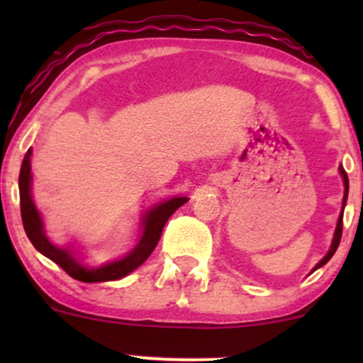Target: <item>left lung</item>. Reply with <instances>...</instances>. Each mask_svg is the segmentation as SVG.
<instances>
[{
    "label": "left lung",
    "mask_w": 363,
    "mask_h": 363,
    "mask_svg": "<svg viewBox=\"0 0 363 363\" xmlns=\"http://www.w3.org/2000/svg\"><path fill=\"white\" fill-rule=\"evenodd\" d=\"M340 172H341V177H343V182H345V196H343V206H345V203H347V198H348V176H347V172H345V169H343V167H340ZM341 234H343V211H341V215H340V218H338V225H336L335 239H333L331 249H329V252L326 254V256H324L323 259H320V261L318 262V266H315L314 269L320 268V266H324L329 259H331L333 254L336 252V249H338V245H340Z\"/></svg>",
    "instance_id": "1"
}]
</instances>
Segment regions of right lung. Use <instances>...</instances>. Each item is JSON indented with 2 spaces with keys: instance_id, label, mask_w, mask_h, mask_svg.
Here are the masks:
<instances>
[{
  "instance_id": "obj_1",
  "label": "right lung",
  "mask_w": 363,
  "mask_h": 363,
  "mask_svg": "<svg viewBox=\"0 0 363 363\" xmlns=\"http://www.w3.org/2000/svg\"><path fill=\"white\" fill-rule=\"evenodd\" d=\"M30 155L32 150H28L25 153V158L22 162V169H20L18 176V189H20V210H22V222L25 234H27L30 242L34 244V247L40 254H44L45 257L56 262L57 266H61L69 277L74 278L78 281L85 283H97V281H111V280H119V278L126 277L136 269L138 266L143 264L148 259L150 254L153 252V249L157 247L158 240H160L162 230H164V225L167 223L170 215L177 210L179 206H182L187 201V198H172L169 201L162 203L153 208L152 211H148L145 215V223H143V235L141 240L133 249L128 256L121 257L118 261L107 262V264L101 266V268H85L73 257V254L68 249L56 247L48 240V237L44 234L43 228V220H40L39 211L32 201L30 196Z\"/></svg>"
}]
</instances>
